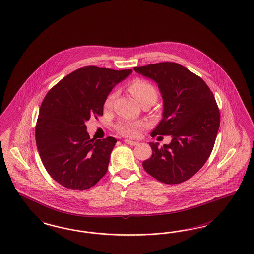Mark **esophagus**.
Returning <instances> with one entry per match:
<instances>
[{
  "label": "esophagus",
  "mask_w": 254,
  "mask_h": 254,
  "mask_svg": "<svg viewBox=\"0 0 254 254\" xmlns=\"http://www.w3.org/2000/svg\"><path fill=\"white\" fill-rule=\"evenodd\" d=\"M124 143H125V144H128V145H130V146H136V145H138V142H136V141H131V140L129 139L124 140Z\"/></svg>",
  "instance_id": "esophagus-1"
}]
</instances>
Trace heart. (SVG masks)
<instances>
[{
    "mask_svg": "<svg viewBox=\"0 0 254 254\" xmlns=\"http://www.w3.org/2000/svg\"><path fill=\"white\" fill-rule=\"evenodd\" d=\"M129 90L131 91L132 96L139 102L141 106L146 105V104L153 105L158 98V92H157L155 87L146 80L136 79V80L131 82V84L129 87ZM114 97V92L108 94L107 98L105 100V107H110ZM140 127H141V125L139 123L123 122L117 126V129L125 136L135 137L138 134Z\"/></svg>",
    "mask_w": 254,
    "mask_h": 254,
    "instance_id": "heart-1",
    "label": "heart"
}]
</instances>
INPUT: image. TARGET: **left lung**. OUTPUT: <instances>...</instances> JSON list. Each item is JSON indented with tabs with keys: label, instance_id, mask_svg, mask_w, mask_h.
<instances>
[{
	"label": "left lung",
	"instance_id": "obj_1",
	"mask_svg": "<svg viewBox=\"0 0 254 254\" xmlns=\"http://www.w3.org/2000/svg\"><path fill=\"white\" fill-rule=\"evenodd\" d=\"M133 69L157 83L164 100L163 119L151 136L172 137L163 147L149 143L152 155L143 167L165 184L181 183L202 168L212 151L221 120L212 91L200 76L176 63Z\"/></svg>",
	"mask_w": 254,
	"mask_h": 254
}]
</instances>
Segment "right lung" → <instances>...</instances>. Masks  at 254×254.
I'll list each match as a JSON object with an SVG mask.
<instances>
[{"instance_id": "right-lung-1", "label": "right lung", "mask_w": 254, "mask_h": 254, "mask_svg": "<svg viewBox=\"0 0 254 254\" xmlns=\"http://www.w3.org/2000/svg\"><path fill=\"white\" fill-rule=\"evenodd\" d=\"M131 73L86 66L47 93L35 127L36 146L46 170L64 187L90 189L106 175L117 140L90 139L86 122L103 115L107 95Z\"/></svg>"}]
</instances>
